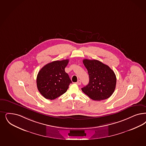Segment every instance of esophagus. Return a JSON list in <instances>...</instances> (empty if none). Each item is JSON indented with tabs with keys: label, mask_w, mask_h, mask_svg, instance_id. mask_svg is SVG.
<instances>
[{
	"label": "esophagus",
	"mask_w": 146,
	"mask_h": 146,
	"mask_svg": "<svg viewBox=\"0 0 146 146\" xmlns=\"http://www.w3.org/2000/svg\"><path fill=\"white\" fill-rule=\"evenodd\" d=\"M76 84L78 85H81V80H78L76 82Z\"/></svg>",
	"instance_id": "esophagus-1"
}]
</instances>
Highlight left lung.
I'll use <instances>...</instances> for the list:
<instances>
[{"label": "left lung", "instance_id": "8db88e82", "mask_svg": "<svg viewBox=\"0 0 146 146\" xmlns=\"http://www.w3.org/2000/svg\"><path fill=\"white\" fill-rule=\"evenodd\" d=\"M83 63L89 75V83L82 91L94 100H105L115 89L116 78L114 71L108 66L97 60L84 59Z\"/></svg>", "mask_w": 146, "mask_h": 146}]
</instances>
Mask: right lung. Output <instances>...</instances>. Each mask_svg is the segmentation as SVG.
Instances as JSON below:
<instances>
[{
  "label": "right lung",
  "mask_w": 146,
  "mask_h": 146,
  "mask_svg": "<svg viewBox=\"0 0 146 146\" xmlns=\"http://www.w3.org/2000/svg\"><path fill=\"white\" fill-rule=\"evenodd\" d=\"M68 59L54 61L44 66L36 77V85L45 98L54 100L64 94L72 83L65 68Z\"/></svg>",
  "instance_id": "add662e5"
}]
</instances>
